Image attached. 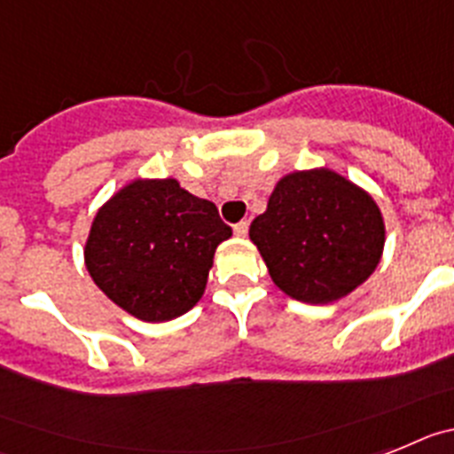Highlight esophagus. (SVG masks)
Returning <instances> with one entry per match:
<instances>
[{"label": "esophagus", "instance_id": "1", "mask_svg": "<svg viewBox=\"0 0 454 454\" xmlns=\"http://www.w3.org/2000/svg\"><path fill=\"white\" fill-rule=\"evenodd\" d=\"M232 231H235V235H238V238H247V232H249V223L247 222L235 223V226H232Z\"/></svg>", "mask_w": 454, "mask_h": 454}]
</instances>
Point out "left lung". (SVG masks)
Returning <instances> with one entry per match:
<instances>
[{
  "label": "left lung",
  "mask_w": 454,
  "mask_h": 454,
  "mask_svg": "<svg viewBox=\"0 0 454 454\" xmlns=\"http://www.w3.org/2000/svg\"><path fill=\"white\" fill-rule=\"evenodd\" d=\"M274 286L303 303H331L370 278L386 226L370 192L333 168L286 173L249 228Z\"/></svg>",
  "instance_id": "left-lung-1"
}]
</instances>
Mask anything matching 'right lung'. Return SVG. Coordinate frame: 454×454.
Returning <instances> with one entry per match:
<instances>
[{
    "label": "right lung",
    "mask_w": 454,
    "mask_h": 454,
    "mask_svg": "<svg viewBox=\"0 0 454 454\" xmlns=\"http://www.w3.org/2000/svg\"><path fill=\"white\" fill-rule=\"evenodd\" d=\"M231 235L216 205L176 178H134L98 207L84 265L118 309L168 322L199 303L216 247Z\"/></svg>",
    "instance_id": "right-lung-1"
}]
</instances>
